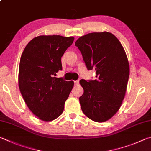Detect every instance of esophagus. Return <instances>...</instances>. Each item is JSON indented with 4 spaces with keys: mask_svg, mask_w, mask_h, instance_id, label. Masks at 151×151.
Wrapping results in <instances>:
<instances>
[{
    "mask_svg": "<svg viewBox=\"0 0 151 151\" xmlns=\"http://www.w3.org/2000/svg\"><path fill=\"white\" fill-rule=\"evenodd\" d=\"M74 83H75V85H78L79 83V80H76V81H74Z\"/></svg>",
    "mask_w": 151,
    "mask_h": 151,
    "instance_id": "1",
    "label": "esophagus"
}]
</instances>
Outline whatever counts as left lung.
Instances as JSON below:
<instances>
[{
    "label": "left lung",
    "instance_id": "1",
    "mask_svg": "<svg viewBox=\"0 0 151 151\" xmlns=\"http://www.w3.org/2000/svg\"><path fill=\"white\" fill-rule=\"evenodd\" d=\"M88 70L94 68L95 80L80 81L84 93L79 98L83 113L103 122L116 114L126 93L129 64L119 39L108 32H92L75 42Z\"/></svg>",
    "mask_w": 151,
    "mask_h": 151
}]
</instances>
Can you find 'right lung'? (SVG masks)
Here are the masks:
<instances>
[{
  "label": "right lung",
  "mask_w": 151,
  "mask_h": 151,
  "mask_svg": "<svg viewBox=\"0 0 151 151\" xmlns=\"http://www.w3.org/2000/svg\"><path fill=\"white\" fill-rule=\"evenodd\" d=\"M73 41L72 37L39 36L28 43L20 57V93L29 109L42 121H53L63 113L73 87V81L55 76L63 69L61 57Z\"/></svg>",
  "instance_id": "1"
}]
</instances>
